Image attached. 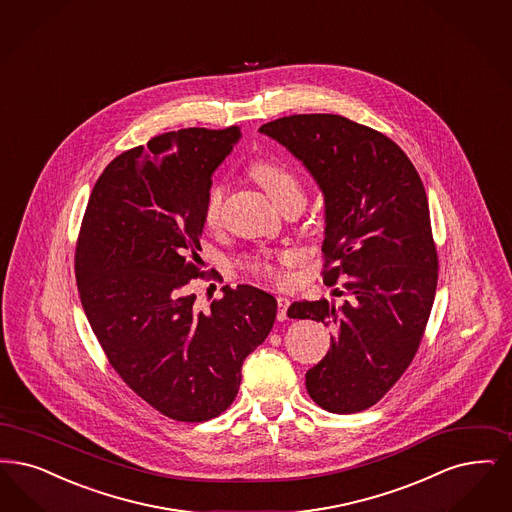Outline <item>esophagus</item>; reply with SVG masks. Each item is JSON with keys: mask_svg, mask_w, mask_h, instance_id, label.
Wrapping results in <instances>:
<instances>
[{"mask_svg": "<svg viewBox=\"0 0 512 512\" xmlns=\"http://www.w3.org/2000/svg\"><path fill=\"white\" fill-rule=\"evenodd\" d=\"M276 301H278V320L284 322V320H287V308H289L291 301L287 297H278Z\"/></svg>", "mask_w": 512, "mask_h": 512, "instance_id": "esophagus-1", "label": "esophagus"}]
</instances>
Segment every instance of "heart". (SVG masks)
I'll return each instance as SVG.
<instances>
[{
    "label": "heart",
    "mask_w": 512,
    "mask_h": 512,
    "mask_svg": "<svg viewBox=\"0 0 512 512\" xmlns=\"http://www.w3.org/2000/svg\"><path fill=\"white\" fill-rule=\"evenodd\" d=\"M249 175L261 184L266 190V194L272 198V202L282 207V205L295 200V198H305L303 184L299 181L297 173L278 160H259L249 167ZM225 184L221 181H215L207 188L204 202V221L205 225H217L221 219V211L225 204ZM293 257L289 253H284L276 259L270 257H251L244 263L247 272L253 276L266 278L270 282H282L284 280V268L282 265L291 263Z\"/></svg>",
    "instance_id": "obj_1"
}]
</instances>
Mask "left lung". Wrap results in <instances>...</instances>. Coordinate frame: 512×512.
<instances>
[{
    "mask_svg": "<svg viewBox=\"0 0 512 512\" xmlns=\"http://www.w3.org/2000/svg\"><path fill=\"white\" fill-rule=\"evenodd\" d=\"M259 131L320 186L324 284L345 280L341 307L320 299L287 310L335 328L326 358L307 371L308 394L331 413L364 411L408 369L429 322L438 253L425 186L398 144L337 114H295Z\"/></svg>",
    "mask_w": 512,
    "mask_h": 512,
    "instance_id": "obj_1",
    "label": "left lung"
}]
</instances>
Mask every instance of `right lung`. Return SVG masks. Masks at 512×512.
Here are the masks:
<instances>
[{
	"mask_svg": "<svg viewBox=\"0 0 512 512\" xmlns=\"http://www.w3.org/2000/svg\"><path fill=\"white\" fill-rule=\"evenodd\" d=\"M240 135L236 125L188 127L123 152L95 184L76 244L82 307L110 366L183 423L234 402L242 364L276 318V299L257 287H223L209 312L190 291L211 278L196 253L205 194Z\"/></svg>",
	"mask_w": 512,
	"mask_h": 512,
	"instance_id": "obj_1",
	"label": "right lung"
}]
</instances>
